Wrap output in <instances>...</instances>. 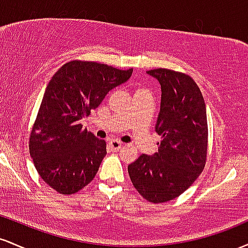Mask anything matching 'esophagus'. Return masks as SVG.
I'll use <instances>...</instances> for the list:
<instances>
[{
    "label": "esophagus",
    "mask_w": 248,
    "mask_h": 248,
    "mask_svg": "<svg viewBox=\"0 0 248 248\" xmlns=\"http://www.w3.org/2000/svg\"><path fill=\"white\" fill-rule=\"evenodd\" d=\"M109 147L112 148L113 150H119V149H121L122 143L118 140H110L109 141Z\"/></svg>",
    "instance_id": "obj_1"
}]
</instances>
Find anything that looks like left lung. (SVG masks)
<instances>
[{"label": "left lung", "mask_w": 248, "mask_h": 248, "mask_svg": "<svg viewBox=\"0 0 248 248\" xmlns=\"http://www.w3.org/2000/svg\"><path fill=\"white\" fill-rule=\"evenodd\" d=\"M161 84L155 130L162 141L153 156L142 154L128 166L134 187L150 203L178 197L205 167L207 119L203 94L190 76L169 69L147 71Z\"/></svg>", "instance_id": "1"}]
</instances>
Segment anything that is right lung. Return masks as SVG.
Returning a JSON list of instances; mask_svg holds the SVG:
<instances>
[{"mask_svg":"<svg viewBox=\"0 0 248 248\" xmlns=\"http://www.w3.org/2000/svg\"><path fill=\"white\" fill-rule=\"evenodd\" d=\"M132 73L133 69L77 59L51 78L31 129L29 150L38 175L61 195L80 191L95 177L106 156V141L84 129L80 121Z\"/></svg>","mask_w":248,"mask_h":248,"instance_id":"obj_1","label":"right lung"}]
</instances>
